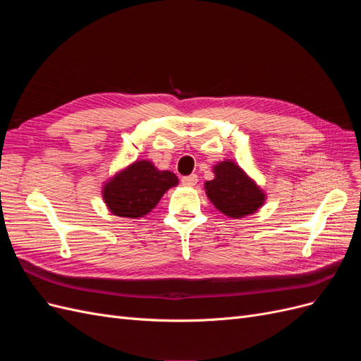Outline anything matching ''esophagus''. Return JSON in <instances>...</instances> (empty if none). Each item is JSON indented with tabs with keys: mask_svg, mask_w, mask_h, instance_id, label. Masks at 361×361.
Wrapping results in <instances>:
<instances>
[{
	"mask_svg": "<svg viewBox=\"0 0 361 361\" xmlns=\"http://www.w3.org/2000/svg\"><path fill=\"white\" fill-rule=\"evenodd\" d=\"M195 183H197V176H195V174H190V176L182 178V185H185V187L192 188Z\"/></svg>",
	"mask_w": 361,
	"mask_h": 361,
	"instance_id": "obj_1",
	"label": "esophagus"
}]
</instances>
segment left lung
I'll return each instance as SVG.
<instances>
[{
	"label": "left lung",
	"instance_id": "obj_1",
	"mask_svg": "<svg viewBox=\"0 0 361 361\" xmlns=\"http://www.w3.org/2000/svg\"><path fill=\"white\" fill-rule=\"evenodd\" d=\"M214 179L204 182L207 199L228 218H245L257 212L267 200V192L232 159L216 162Z\"/></svg>",
	"mask_w": 361,
	"mask_h": 361
}]
</instances>
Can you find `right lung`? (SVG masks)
I'll return each mask as SVG.
<instances>
[{"mask_svg": "<svg viewBox=\"0 0 361 361\" xmlns=\"http://www.w3.org/2000/svg\"><path fill=\"white\" fill-rule=\"evenodd\" d=\"M178 183L174 173L157 169L149 159H140L108 178L101 192L113 215L135 220L152 212L162 195Z\"/></svg>", "mask_w": 361, "mask_h": 361, "instance_id": "right-lung-1", "label": "right lung"}]
</instances>
